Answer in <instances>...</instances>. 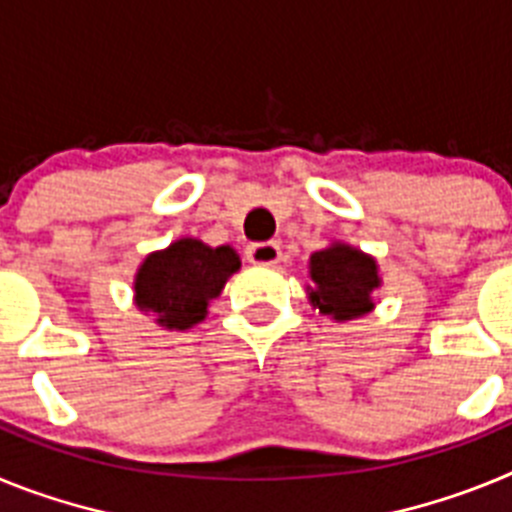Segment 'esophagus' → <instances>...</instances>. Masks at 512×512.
Listing matches in <instances>:
<instances>
[{
  "label": "esophagus",
  "mask_w": 512,
  "mask_h": 512,
  "mask_svg": "<svg viewBox=\"0 0 512 512\" xmlns=\"http://www.w3.org/2000/svg\"><path fill=\"white\" fill-rule=\"evenodd\" d=\"M246 259L256 266H274L282 259V248L274 241L251 243V246L246 248Z\"/></svg>",
  "instance_id": "34e87169"
}]
</instances>
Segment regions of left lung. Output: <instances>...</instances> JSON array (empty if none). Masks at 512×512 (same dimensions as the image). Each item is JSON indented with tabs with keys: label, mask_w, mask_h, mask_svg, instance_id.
I'll list each match as a JSON object with an SVG mask.
<instances>
[{
	"label": "left lung",
	"mask_w": 512,
	"mask_h": 512,
	"mask_svg": "<svg viewBox=\"0 0 512 512\" xmlns=\"http://www.w3.org/2000/svg\"><path fill=\"white\" fill-rule=\"evenodd\" d=\"M307 271L312 279V287L307 284V300L320 315L346 323L374 310V292L382 287V277L377 259L361 248L333 241L312 253Z\"/></svg>",
	"instance_id": "obj_1"
}]
</instances>
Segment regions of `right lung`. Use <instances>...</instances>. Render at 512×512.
I'll use <instances>...</instances> for the list:
<instances>
[{
	"instance_id": "add662e5",
	"label": "right lung",
	"mask_w": 512,
	"mask_h": 512,
	"mask_svg": "<svg viewBox=\"0 0 512 512\" xmlns=\"http://www.w3.org/2000/svg\"><path fill=\"white\" fill-rule=\"evenodd\" d=\"M241 269L233 246H207L200 238H179L148 253L133 279L135 307L153 315L161 328L189 330L207 318V307Z\"/></svg>"
}]
</instances>
